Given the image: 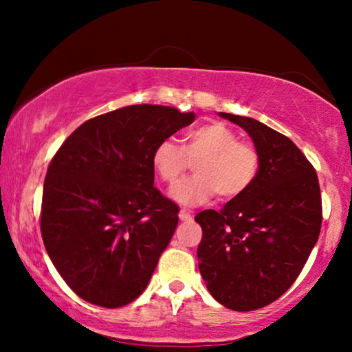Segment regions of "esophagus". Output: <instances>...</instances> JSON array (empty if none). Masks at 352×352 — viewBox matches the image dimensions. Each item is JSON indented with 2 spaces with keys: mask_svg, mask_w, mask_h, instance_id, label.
<instances>
[{
  "mask_svg": "<svg viewBox=\"0 0 352 352\" xmlns=\"http://www.w3.org/2000/svg\"><path fill=\"white\" fill-rule=\"evenodd\" d=\"M179 217H180L182 221H192V218H193L192 213H190L188 210H180Z\"/></svg>",
  "mask_w": 352,
  "mask_h": 352,
  "instance_id": "1",
  "label": "esophagus"
}]
</instances>
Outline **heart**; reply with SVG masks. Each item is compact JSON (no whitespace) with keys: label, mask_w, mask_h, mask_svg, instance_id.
Listing matches in <instances>:
<instances>
[{"label":"heart","mask_w":352,"mask_h":352,"mask_svg":"<svg viewBox=\"0 0 352 352\" xmlns=\"http://www.w3.org/2000/svg\"><path fill=\"white\" fill-rule=\"evenodd\" d=\"M195 162V175L180 180L170 190L182 205H199L217 193L220 200L245 195L258 179L261 157L256 145L238 140L223 122H207L188 131L184 145L164 139L155 145L152 164L165 184H173Z\"/></svg>","instance_id":"1"}]
</instances>
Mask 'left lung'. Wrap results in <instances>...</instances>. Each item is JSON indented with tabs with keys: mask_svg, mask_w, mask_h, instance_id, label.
I'll list each match as a JSON object with an SVG mask.
<instances>
[{
	"mask_svg": "<svg viewBox=\"0 0 352 352\" xmlns=\"http://www.w3.org/2000/svg\"><path fill=\"white\" fill-rule=\"evenodd\" d=\"M243 127L261 157L253 187L220 212L197 213L200 273L210 294L233 311L276 301L300 276L322 221L314 167L292 139L252 117L223 114Z\"/></svg>",
	"mask_w": 352,
	"mask_h": 352,
	"instance_id": "8db88e82",
	"label": "left lung"
}]
</instances>
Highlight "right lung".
<instances>
[{
	"label": "right lung",
	"instance_id": "obj_1",
	"mask_svg": "<svg viewBox=\"0 0 352 352\" xmlns=\"http://www.w3.org/2000/svg\"><path fill=\"white\" fill-rule=\"evenodd\" d=\"M195 119L137 104L92 117L47 167L41 204L46 252L91 305L120 308L147 288L179 223V205L153 187L152 153Z\"/></svg>",
	"mask_w": 352,
	"mask_h": 352
}]
</instances>
